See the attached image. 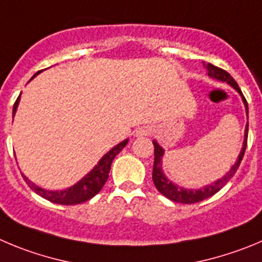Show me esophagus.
Returning <instances> with one entry per match:
<instances>
[{"label": "esophagus", "instance_id": "obj_1", "mask_svg": "<svg viewBox=\"0 0 262 262\" xmlns=\"http://www.w3.org/2000/svg\"><path fill=\"white\" fill-rule=\"evenodd\" d=\"M147 134H150V130H148L146 126H141V128L137 129L136 133H134V136H136V137H145V136H147Z\"/></svg>", "mask_w": 262, "mask_h": 262}]
</instances>
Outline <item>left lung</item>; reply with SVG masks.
<instances>
[{
	"label": "left lung",
	"instance_id": "obj_1",
	"mask_svg": "<svg viewBox=\"0 0 262 262\" xmlns=\"http://www.w3.org/2000/svg\"><path fill=\"white\" fill-rule=\"evenodd\" d=\"M203 66L207 70V75L211 77V79L217 80V81L226 82L230 86H233L236 92L239 93V95L242 97V101H243L244 107H246V115L247 120H248V104H247L246 98L242 94L241 89H239L238 84H236L235 80L231 77L226 71L221 70V68L216 67V66L211 64V63H204L203 62ZM247 138H248V121H247L246 129H244V139H243V145H242V150L239 152L238 159L234 163L233 167L230 168V170L226 173L225 176H222L221 178L214 181L213 183H209V185H205V186L200 187V189H186V187H182L177 183L172 182L169 178L165 176L164 170H163V158H164V148L161 147L156 141H152L154 143V154H155V159H154V168H152V181L155 183V187L159 190L160 194L164 195L165 198H168L172 202L177 203H183V204H192V203L202 202V200L207 199V198L212 196L216 192H219L222 187L226 185L229 181L231 180L235 172L238 170L239 165H241V161L243 159L244 152H246L247 147Z\"/></svg>",
	"mask_w": 262,
	"mask_h": 262
}]
</instances>
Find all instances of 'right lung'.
Here are the masks:
<instances>
[{"instance_id": "1", "label": "right lung", "mask_w": 262, "mask_h": 262, "mask_svg": "<svg viewBox=\"0 0 262 262\" xmlns=\"http://www.w3.org/2000/svg\"><path fill=\"white\" fill-rule=\"evenodd\" d=\"M42 71H38L32 79H35L36 76L38 75ZM31 79V80H32ZM19 102H20V95L18 97L16 102L14 103L13 107V117L15 116L16 110H18ZM129 139H124L123 142L117 143L116 146L111 148L107 154H104L101 158V160L98 161L97 165L90 170L89 173L84 176L80 181L73 185V186L67 187L64 190H46L40 187L38 185H36L35 182H32L26 174L21 173L24 181L28 183V186L31 187L36 194H38L40 196H42L43 199L49 200L51 203H57V204H63V205H73V204H80V203H84L86 200L92 199L93 196L101 191L102 187L104 186L107 178H108L110 169H111V164L114 159L116 158L117 154L123 150L126 146Z\"/></svg>"}]
</instances>
